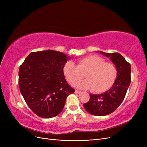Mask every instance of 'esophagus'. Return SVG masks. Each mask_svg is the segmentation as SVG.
Here are the masks:
<instances>
[{
	"label": "esophagus",
	"mask_w": 147,
	"mask_h": 147,
	"mask_svg": "<svg viewBox=\"0 0 147 147\" xmlns=\"http://www.w3.org/2000/svg\"><path fill=\"white\" fill-rule=\"evenodd\" d=\"M75 94H80V93H81V91H78V90H75Z\"/></svg>",
	"instance_id": "esophagus-1"
}]
</instances>
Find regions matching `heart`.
Wrapping results in <instances>:
<instances>
[{
  "instance_id": "b5f03b06",
  "label": "heart",
  "mask_w": 147,
  "mask_h": 147,
  "mask_svg": "<svg viewBox=\"0 0 147 147\" xmlns=\"http://www.w3.org/2000/svg\"><path fill=\"white\" fill-rule=\"evenodd\" d=\"M63 73L66 80L74 84L80 80L84 74L86 79L75 84L83 90H91L94 92H105L112 86L117 77V69L115 65L106 63L102 57L91 55L78 59L75 65L69 61L64 64Z\"/></svg>"
}]
</instances>
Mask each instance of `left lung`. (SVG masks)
Wrapping results in <instances>:
<instances>
[{
    "mask_svg": "<svg viewBox=\"0 0 147 147\" xmlns=\"http://www.w3.org/2000/svg\"><path fill=\"white\" fill-rule=\"evenodd\" d=\"M97 52L112 61L117 69V77L108 91L100 94H90V100L83 106L92 115L105 116L114 112L124 99L131 83V64L118 53Z\"/></svg>",
    "mask_w": 147,
    "mask_h": 147,
    "instance_id": "left-lung-1",
    "label": "left lung"
}]
</instances>
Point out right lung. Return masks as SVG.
<instances>
[{"label": "right lung", "mask_w": 147, "mask_h": 147, "mask_svg": "<svg viewBox=\"0 0 147 147\" xmlns=\"http://www.w3.org/2000/svg\"><path fill=\"white\" fill-rule=\"evenodd\" d=\"M71 57L55 50L30 53L20 66L19 87L32 112L42 118L57 116L63 110L67 97L74 92L63 73Z\"/></svg>", "instance_id": "obj_1"}]
</instances>
